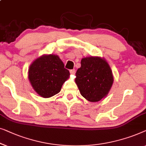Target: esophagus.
<instances>
[{"instance_id": "1", "label": "esophagus", "mask_w": 146, "mask_h": 146, "mask_svg": "<svg viewBox=\"0 0 146 146\" xmlns=\"http://www.w3.org/2000/svg\"><path fill=\"white\" fill-rule=\"evenodd\" d=\"M70 73L71 74V75H74V74H75V69H71V70H70Z\"/></svg>"}]
</instances>
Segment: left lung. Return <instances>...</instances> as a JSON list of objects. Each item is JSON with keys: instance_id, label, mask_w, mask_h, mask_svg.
<instances>
[{"instance_id": "8db88e82", "label": "left lung", "mask_w": 146, "mask_h": 146, "mask_svg": "<svg viewBox=\"0 0 146 146\" xmlns=\"http://www.w3.org/2000/svg\"><path fill=\"white\" fill-rule=\"evenodd\" d=\"M75 83L80 93L90 102H98L107 95L114 81L111 69L105 59L87 57L81 61Z\"/></svg>"}]
</instances>
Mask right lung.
<instances>
[{
  "instance_id": "obj_1",
  "label": "right lung",
  "mask_w": 146,
  "mask_h": 146,
  "mask_svg": "<svg viewBox=\"0 0 146 146\" xmlns=\"http://www.w3.org/2000/svg\"><path fill=\"white\" fill-rule=\"evenodd\" d=\"M70 75L58 55H43L30 65L28 79L39 95L49 98L59 93Z\"/></svg>"
}]
</instances>
